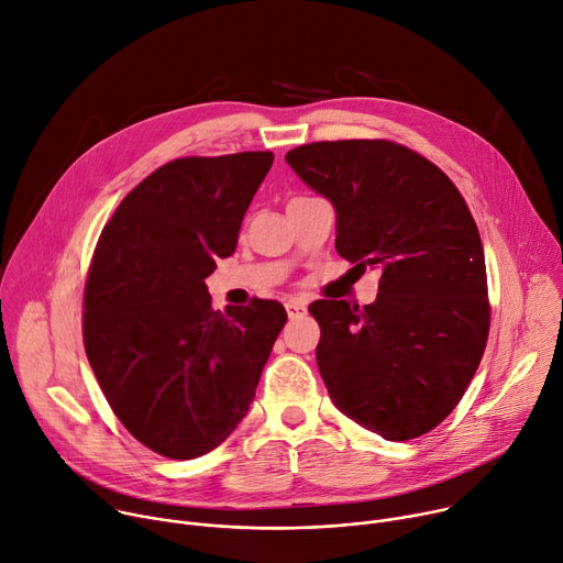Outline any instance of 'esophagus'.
Wrapping results in <instances>:
<instances>
[{
	"instance_id": "1",
	"label": "esophagus",
	"mask_w": 563,
	"mask_h": 563,
	"mask_svg": "<svg viewBox=\"0 0 563 563\" xmlns=\"http://www.w3.org/2000/svg\"><path fill=\"white\" fill-rule=\"evenodd\" d=\"M285 310H287L289 319H298V317H302L305 312H308V302L300 300V298H289L285 302Z\"/></svg>"
}]
</instances>
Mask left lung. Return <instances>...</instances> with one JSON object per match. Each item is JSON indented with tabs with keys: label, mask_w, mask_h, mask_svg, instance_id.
<instances>
[{
	"label": "left lung",
	"mask_w": 563,
	"mask_h": 563,
	"mask_svg": "<svg viewBox=\"0 0 563 563\" xmlns=\"http://www.w3.org/2000/svg\"><path fill=\"white\" fill-rule=\"evenodd\" d=\"M285 162L336 213V253L382 272L371 305L314 300L319 373L343 416L384 440L438 427L485 352L489 302L476 222L453 181L393 141H319Z\"/></svg>",
	"instance_id": "1"
}]
</instances>
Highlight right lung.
I'll return each instance as SVG.
<instances>
[{
    "label": "right lung",
    "mask_w": 563,
    "mask_h": 563,
    "mask_svg": "<svg viewBox=\"0 0 563 563\" xmlns=\"http://www.w3.org/2000/svg\"><path fill=\"white\" fill-rule=\"evenodd\" d=\"M272 164V152L175 159L119 203L96 244L87 360L123 427L166 457H199L233 433L287 323L278 300L213 310L203 283L235 251Z\"/></svg>",
    "instance_id": "1"
}]
</instances>
